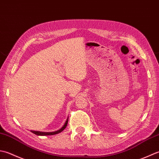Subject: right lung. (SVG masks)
I'll return each instance as SVG.
<instances>
[{"mask_svg": "<svg viewBox=\"0 0 159 159\" xmlns=\"http://www.w3.org/2000/svg\"><path fill=\"white\" fill-rule=\"evenodd\" d=\"M68 120H69V117H67V119L66 121H65V123H64V125L61 127L60 129H58V130H56V131H54V132H40V131H35V130H31V132H33L34 134H36V135H38V136H46V135H54V134H58L60 133V132H62L64 129L66 128V125H67V124H68Z\"/></svg>", "mask_w": 159, "mask_h": 159, "instance_id": "right-lung-1", "label": "right lung"}]
</instances>
